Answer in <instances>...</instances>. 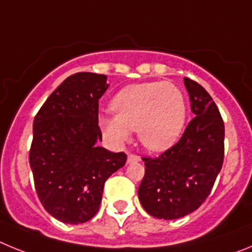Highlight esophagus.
Instances as JSON below:
<instances>
[{
	"instance_id": "obj_1",
	"label": "esophagus",
	"mask_w": 252,
	"mask_h": 252,
	"mask_svg": "<svg viewBox=\"0 0 252 252\" xmlns=\"http://www.w3.org/2000/svg\"><path fill=\"white\" fill-rule=\"evenodd\" d=\"M137 161H140V157H137V155H135V154H128V157H127L128 164H131V162H137Z\"/></svg>"
}]
</instances>
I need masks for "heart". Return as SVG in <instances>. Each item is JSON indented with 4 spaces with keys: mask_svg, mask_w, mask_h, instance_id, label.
<instances>
[{
    "mask_svg": "<svg viewBox=\"0 0 252 252\" xmlns=\"http://www.w3.org/2000/svg\"><path fill=\"white\" fill-rule=\"evenodd\" d=\"M113 115L99 117V126L111 141L122 144L136 130L140 142L153 151L174 145L183 132L187 102L173 83L148 82L122 88L111 102Z\"/></svg>",
    "mask_w": 252,
    "mask_h": 252,
    "instance_id": "b5f03b06",
    "label": "heart"
}]
</instances>
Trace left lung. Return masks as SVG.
<instances>
[{
  "mask_svg": "<svg viewBox=\"0 0 252 252\" xmlns=\"http://www.w3.org/2000/svg\"><path fill=\"white\" fill-rule=\"evenodd\" d=\"M194 119L179 141L158 158H142L145 175L139 199L149 215L177 220L201 207L213 188L224 158V124L212 97L184 78Z\"/></svg>",
  "mask_w": 252,
  "mask_h": 252,
  "instance_id": "1",
  "label": "left lung"
}]
</instances>
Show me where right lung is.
Masks as SVG:
<instances>
[{"label":"right lung","mask_w":252,"mask_h":252,"mask_svg":"<svg viewBox=\"0 0 252 252\" xmlns=\"http://www.w3.org/2000/svg\"><path fill=\"white\" fill-rule=\"evenodd\" d=\"M106 81L95 73L70 75L34 119L29 161L36 194L46 212L64 223H84L98 212L106 180L127 159L97 144Z\"/></svg>","instance_id":"right-lung-1"}]
</instances>
